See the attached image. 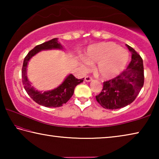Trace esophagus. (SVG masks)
Wrapping results in <instances>:
<instances>
[{"mask_svg": "<svg viewBox=\"0 0 159 159\" xmlns=\"http://www.w3.org/2000/svg\"><path fill=\"white\" fill-rule=\"evenodd\" d=\"M92 80H93V78L90 76H87L85 78V80L86 82H90Z\"/></svg>", "mask_w": 159, "mask_h": 159, "instance_id": "1", "label": "esophagus"}]
</instances>
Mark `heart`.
I'll list each match as a JSON object with an SVG mask.
<instances>
[{
  "label": "heart",
  "instance_id": "1",
  "mask_svg": "<svg viewBox=\"0 0 159 159\" xmlns=\"http://www.w3.org/2000/svg\"><path fill=\"white\" fill-rule=\"evenodd\" d=\"M87 60H83V68L87 69L90 64L97 63L96 71L104 79H110L120 73L127 64L128 53L116 44L104 42L89 47L86 52Z\"/></svg>",
  "mask_w": 159,
  "mask_h": 159
}]
</instances>
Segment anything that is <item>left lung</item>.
<instances>
[{
    "mask_svg": "<svg viewBox=\"0 0 159 159\" xmlns=\"http://www.w3.org/2000/svg\"><path fill=\"white\" fill-rule=\"evenodd\" d=\"M132 60L127 69L118 76L103 83V88L96 99L104 109H116L131 104L140 92L144 81L143 60L133 48Z\"/></svg>",
    "mask_w": 159,
    "mask_h": 159,
    "instance_id": "obj_1",
    "label": "left lung"
}]
</instances>
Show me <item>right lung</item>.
<instances>
[{
  "instance_id": "1",
  "label": "right lung",
  "mask_w": 159,
  "mask_h": 159,
  "mask_svg": "<svg viewBox=\"0 0 159 159\" xmlns=\"http://www.w3.org/2000/svg\"><path fill=\"white\" fill-rule=\"evenodd\" d=\"M50 49H62V46L58 43V39H53L38 45L34 49L29 51L24 60L21 69V78L24 88L26 93L37 104L46 107H60L69 100L73 95L76 86L82 83L84 78L82 79H77L74 75L70 74L59 87L52 90L42 93L35 90L29 83L26 76L28 61L40 51Z\"/></svg>"
}]
</instances>
